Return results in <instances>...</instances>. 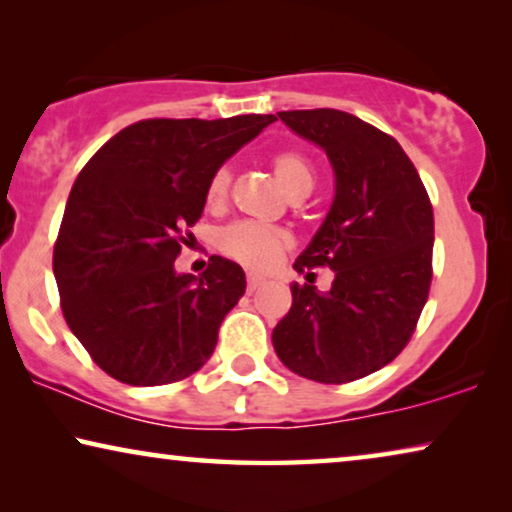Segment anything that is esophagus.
Masks as SVG:
<instances>
[{
    "mask_svg": "<svg viewBox=\"0 0 512 512\" xmlns=\"http://www.w3.org/2000/svg\"><path fill=\"white\" fill-rule=\"evenodd\" d=\"M263 282H265V279L261 275H254V272H249V275H247V291L254 293Z\"/></svg>",
    "mask_w": 512,
    "mask_h": 512,
    "instance_id": "obj_1",
    "label": "esophagus"
}]
</instances>
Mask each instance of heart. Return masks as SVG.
I'll use <instances>...</instances> for the list:
<instances>
[{
	"label": "heart",
	"mask_w": 512,
	"mask_h": 512,
	"mask_svg": "<svg viewBox=\"0 0 512 512\" xmlns=\"http://www.w3.org/2000/svg\"><path fill=\"white\" fill-rule=\"evenodd\" d=\"M272 170H275L279 184L293 200H303L312 193L317 184V170H314L312 160L305 153L284 149L277 151L270 160ZM230 184H233V170L228 165L216 167L205 188L207 207L219 209L226 205L230 195ZM293 244L291 235L282 228L258 226V223L237 221L230 223L216 237V247L230 261L244 265L251 270H268L279 261Z\"/></svg>",
	"instance_id": "b5f03b06"
}]
</instances>
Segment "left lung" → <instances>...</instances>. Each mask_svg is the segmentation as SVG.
Listing matches in <instances>:
<instances>
[{"mask_svg": "<svg viewBox=\"0 0 512 512\" xmlns=\"http://www.w3.org/2000/svg\"><path fill=\"white\" fill-rule=\"evenodd\" d=\"M331 158L335 200L293 268L291 310L272 331L286 368L345 384L387 366L415 333L433 279V207L408 153L387 132L338 109L277 114ZM314 267L336 272L332 291L311 286Z\"/></svg>", "mask_w": 512, "mask_h": 512, "instance_id": "obj_1", "label": "left lung"}]
</instances>
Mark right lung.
I'll list each match as a JSON object with an SVG mask.
<instances>
[{"label":"right lung","mask_w":512,"mask_h":512,"mask_svg":"<svg viewBox=\"0 0 512 512\" xmlns=\"http://www.w3.org/2000/svg\"><path fill=\"white\" fill-rule=\"evenodd\" d=\"M277 116L146 118L109 139L76 177L53 247L67 326L104 373L132 387L205 366L244 270L209 256L202 275L174 261L205 209L216 167Z\"/></svg>","instance_id":"right-lung-1"}]
</instances>
